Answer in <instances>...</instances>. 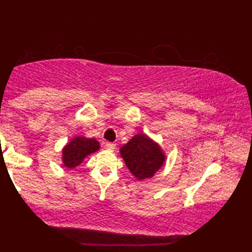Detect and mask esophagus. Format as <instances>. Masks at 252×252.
Here are the masks:
<instances>
[{"label":"esophagus","instance_id":"34e87169","mask_svg":"<svg viewBox=\"0 0 252 252\" xmlns=\"http://www.w3.org/2000/svg\"><path fill=\"white\" fill-rule=\"evenodd\" d=\"M105 148L106 149H109V150H113L116 148V143H113V142H105Z\"/></svg>","mask_w":252,"mask_h":252}]
</instances>
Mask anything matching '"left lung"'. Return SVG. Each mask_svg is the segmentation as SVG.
<instances>
[{"mask_svg":"<svg viewBox=\"0 0 252 252\" xmlns=\"http://www.w3.org/2000/svg\"><path fill=\"white\" fill-rule=\"evenodd\" d=\"M120 155L130 173L139 180L154 177L165 161L159 144L142 133L134 135L120 148Z\"/></svg>","mask_w":252,"mask_h":252,"instance_id":"left-lung-1","label":"left lung"}]
</instances>
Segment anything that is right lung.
<instances>
[{"label": "right lung", "instance_id": "right-lung-1", "mask_svg": "<svg viewBox=\"0 0 252 252\" xmlns=\"http://www.w3.org/2000/svg\"><path fill=\"white\" fill-rule=\"evenodd\" d=\"M99 149V143L95 139L75 136L63 148V164L67 168H74L82 163L88 155Z\"/></svg>", "mask_w": 252, "mask_h": 252}]
</instances>
